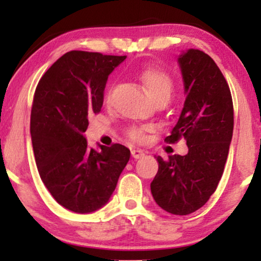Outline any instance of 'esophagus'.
Wrapping results in <instances>:
<instances>
[{"label":"esophagus","mask_w":261,"mask_h":261,"mask_svg":"<svg viewBox=\"0 0 261 261\" xmlns=\"http://www.w3.org/2000/svg\"><path fill=\"white\" fill-rule=\"evenodd\" d=\"M131 155L135 158V160H137V158H141L145 155V152L142 151V149H139V148H134L131 149Z\"/></svg>","instance_id":"1"}]
</instances>
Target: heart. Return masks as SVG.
I'll return each instance as SVG.
<instances>
[{
	"mask_svg": "<svg viewBox=\"0 0 261 261\" xmlns=\"http://www.w3.org/2000/svg\"><path fill=\"white\" fill-rule=\"evenodd\" d=\"M140 79L147 89L149 97L154 101L161 99L169 100L173 92V81L168 73L158 68H146L140 74ZM133 140H140L142 137V127H131L127 131Z\"/></svg>",
	"mask_w": 261,
	"mask_h": 261,
	"instance_id": "heart-1",
	"label": "heart"
}]
</instances>
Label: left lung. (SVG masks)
<instances>
[{"label": "left lung", "mask_w": 261, "mask_h": 261, "mask_svg": "<svg viewBox=\"0 0 261 261\" xmlns=\"http://www.w3.org/2000/svg\"><path fill=\"white\" fill-rule=\"evenodd\" d=\"M185 101L167 142L187 140L188 153L155 155L151 182L155 203L173 215L202 207L223 174L233 135V101L228 83L207 54L188 49L178 56Z\"/></svg>", "instance_id": "obj_1"}]
</instances>
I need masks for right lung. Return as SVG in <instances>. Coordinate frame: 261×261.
<instances>
[{"label": "right lung", "mask_w": 261, "mask_h": 261, "mask_svg": "<svg viewBox=\"0 0 261 261\" xmlns=\"http://www.w3.org/2000/svg\"><path fill=\"white\" fill-rule=\"evenodd\" d=\"M126 56L70 51L54 62L35 89L31 136L41 180L60 205L76 214L103 207L130 160L115 143L88 147V115L103 107L108 76Z\"/></svg>", "instance_id": "add662e5"}]
</instances>
